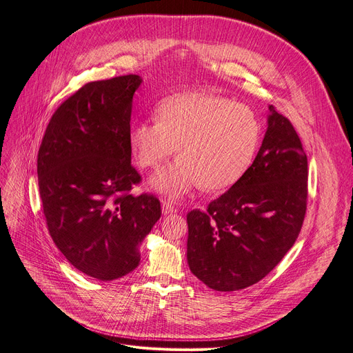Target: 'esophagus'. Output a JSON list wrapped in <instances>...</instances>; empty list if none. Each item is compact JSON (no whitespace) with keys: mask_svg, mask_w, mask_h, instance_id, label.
<instances>
[{"mask_svg":"<svg viewBox=\"0 0 353 353\" xmlns=\"http://www.w3.org/2000/svg\"><path fill=\"white\" fill-rule=\"evenodd\" d=\"M161 211H163V214L164 215H168V214H176L177 212V210L176 208L172 205V203H163V206H161Z\"/></svg>","mask_w":353,"mask_h":353,"instance_id":"esophagus-1","label":"esophagus"}]
</instances>
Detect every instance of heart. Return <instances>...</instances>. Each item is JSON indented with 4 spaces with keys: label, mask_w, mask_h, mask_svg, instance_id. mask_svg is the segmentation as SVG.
<instances>
[{
    "label": "heart",
    "mask_w": 353,
    "mask_h": 353,
    "mask_svg": "<svg viewBox=\"0 0 353 353\" xmlns=\"http://www.w3.org/2000/svg\"><path fill=\"white\" fill-rule=\"evenodd\" d=\"M129 147L143 168L160 167L176 150L181 155L151 179V188L168 198L193 189L230 188L250 167L260 139L256 113L245 104L211 94H176L157 108V121L129 129Z\"/></svg>",
    "instance_id": "1"
}]
</instances>
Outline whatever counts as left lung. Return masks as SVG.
Segmentation results:
<instances>
[{
    "label": "left lung",
    "mask_w": 353,
    "mask_h": 353,
    "mask_svg": "<svg viewBox=\"0 0 353 353\" xmlns=\"http://www.w3.org/2000/svg\"><path fill=\"white\" fill-rule=\"evenodd\" d=\"M307 154L290 119L269 106L253 164L205 212L188 214V263L206 286L239 291L273 270L294 245L307 210Z\"/></svg>",
    "instance_id": "1"
}]
</instances>
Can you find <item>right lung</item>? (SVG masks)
Instances as JSON below:
<instances>
[{
    "instance_id": "obj_1",
    "label": "right lung",
    "mask_w": 353,
    "mask_h": 353,
    "mask_svg": "<svg viewBox=\"0 0 353 353\" xmlns=\"http://www.w3.org/2000/svg\"><path fill=\"white\" fill-rule=\"evenodd\" d=\"M139 75L93 81L52 114L37 154L48 230L65 259L87 276L113 281L132 272L139 245L161 216L154 194H130L129 129Z\"/></svg>"
}]
</instances>
